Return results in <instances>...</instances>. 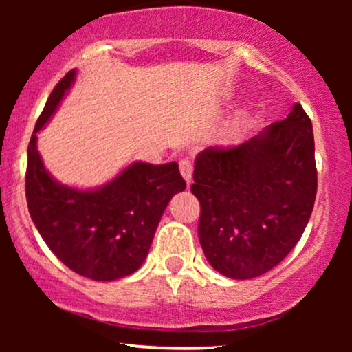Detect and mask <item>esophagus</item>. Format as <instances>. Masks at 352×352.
<instances>
[{
  "label": "esophagus",
  "instance_id": "esophagus-1",
  "mask_svg": "<svg viewBox=\"0 0 352 352\" xmlns=\"http://www.w3.org/2000/svg\"><path fill=\"white\" fill-rule=\"evenodd\" d=\"M179 170H181V175L184 177L187 184H190L192 181V171H194V163H192V158L186 157L179 160Z\"/></svg>",
  "mask_w": 352,
  "mask_h": 352
}]
</instances>
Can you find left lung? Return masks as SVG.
<instances>
[{"instance_id": "obj_1", "label": "left lung", "mask_w": 352, "mask_h": 352, "mask_svg": "<svg viewBox=\"0 0 352 352\" xmlns=\"http://www.w3.org/2000/svg\"><path fill=\"white\" fill-rule=\"evenodd\" d=\"M190 190L216 271L245 280L276 267L301 239L317 194L314 133L301 104L239 146L201 151Z\"/></svg>"}]
</instances>
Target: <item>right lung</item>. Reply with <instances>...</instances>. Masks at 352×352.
<instances>
[{
  "label": "right lung",
  "instance_id": "right-lung-1",
  "mask_svg": "<svg viewBox=\"0 0 352 352\" xmlns=\"http://www.w3.org/2000/svg\"><path fill=\"white\" fill-rule=\"evenodd\" d=\"M70 70L47 99L28 144L25 195L30 216L47 247L67 267L93 280H117L136 272L168 201L186 189L176 162H136L94 190L62 186L45 170L36 133L56 112L75 80Z\"/></svg>",
  "mask_w": 352,
  "mask_h": 352
}]
</instances>
